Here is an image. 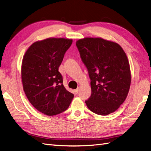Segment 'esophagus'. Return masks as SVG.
<instances>
[{
    "instance_id": "obj_1",
    "label": "esophagus",
    "mask_w": 151,
    "mask_h": 151,
    "mask_svg": "<svg viewBox=\"0 0 151 151\" xmlns=\"http://www.w3.org/2000/svg\"><path fill=\"white\" fill-rule=\"evenodd\" d=\"M79 88H77V89L74 90V92H75L76 94H77V93H78V92H79Z\"/></svg>"
}]
</instances>
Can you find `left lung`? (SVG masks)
Returning a JSON list of instances; mask_svg holds the SVG:
<instances>
[{"label": "left lung", "mask_w": 151, "mask_h": 151, "mask_svg": "<svg viewBox=\"0 0 151 151\" xmlns=\"http://www.w3.org/2000/svg\"><path fill=\"white\" fill-rule=\"evenodd\" d=\"M76 46L91 79L87 106L99 115L115 112L130 89L131 73L126 53L118 43L101 38L80 39Z\"/></svg>", "instance_id": "obj_1"}]
</instances>
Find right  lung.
Returning a JSON list of instances; mask_svg holds the SVG:
<instances>
[{
    "label": "right lung",
    "mask_w": 151,
    "mask_h": 151,
    "mask_svg": "<svg viewBox=\"0 0 151 151\" xmlns=\"http://www.w3.org/2000/svg\"><path fill=\"white\" fill-rule=\"evenodd\" d=\"M72 39L49 38L38 41L27 50L22 58L21 79L27 98L45 115H56L65 111L74 98L63 84L58 71Z\"/></svg>",
    "instance_id": "1"
}]
</instances>
